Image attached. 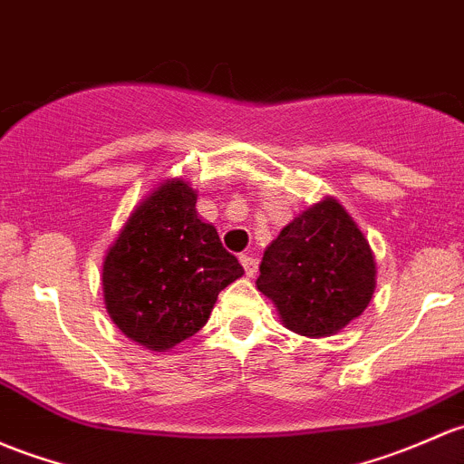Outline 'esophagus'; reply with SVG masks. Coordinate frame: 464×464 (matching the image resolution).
<instances>
[{
    "instance_id": "1",
    "label": "esophagus",
    "mask_w": 464,
    "mask_h": 464,
    "mask_svg": "<svg viewBox=\"0 0 464 464\" xmlns=\"http://www.w3.org/2000/svg\"><path fill=\"white\" fill-rule=\"evenodd\" d=\"M240 262H242V266H245V273L248 277H253L256 276V271H257V260L253 256H240Z\"/></svg>"
}]
</instances>
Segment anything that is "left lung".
Here are the masks:
<instances>
[{
    "instance_id": "8db88e82",
    "label": "left lung",
    "mask_w": 464,
    "mask_h": 464,
    "mask_svg": "<svg viewBox=\"0 0 464 464\" xmlns=\"http://www.w3.org/2000/svg\"><path fill=\"white\" fill-rule=\"evenodd\" d=\"M260 294L280 322L306 338H326L362 315L375 291V257L355 219L335 198H322L265 248Z\"/></svg>"
}]
</instances>
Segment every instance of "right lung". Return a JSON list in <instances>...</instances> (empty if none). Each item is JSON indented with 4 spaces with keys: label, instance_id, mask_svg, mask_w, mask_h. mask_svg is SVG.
Masks as SVG:
<instances>
[{
    "label": "right lung",
    "instance_id": "1",
    "mask_svg": "<svg viewBox=\"0 0 464 464\" xmlns=\"http://www.w3.org/2000/svg\"><path fill=\"white\" fill-rule=\"evenodd\" d=\"M198 191L179 178L160 182L130 211L106 248L102 291L111 320L149 351H169L207 324L218 294L245 276L195 211Z\"/></svg>",
    "mask_w": 464,
    "mask_h": 464
}]
</instances>
